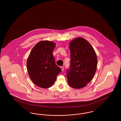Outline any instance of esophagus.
Here are the masks:
<instances>
[{"instance_id": "1", "label": "esophagus", "mask_w": 121, "mask_h": 121, "mask_svg": "<svg viewBox=\"0 0 121 121\" xmlns=\"http://www.w3.org/2000/svg\"><path fill=\"white\" fill-rule=\"evenodd\" d=\"M61 69H62V71H63V70H64V67H63V66H62V67H61Z\"/></svg>"}]
</instances>
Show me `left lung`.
Instances as JSON below:
<instances>
[{"instance_id": "1", "label": "left lung", "mask_w": 121, "mask_h": 121, "mask_svg": "<svg viewBox=\"0 0 121 121\" xmlns=\"http://www.w3.org/2000/svg\"><path fill=\"white\" fill-rule=\"evenodd\" d=\"M71 61L67 70L68 82L70 86L79 89L86 86L96 73L97 57L89 43L82 38H77L69 43Z\"/></svg>"}]
</instances>
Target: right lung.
Returning <instances> with one entry per match:
<instances>
[{
	"mask_svg": "<svg viewBox=\"0 0 121 121\" xmlns=\"http://www.w3.org/2000/svg\"><path fill=\"white\" fill-rule=\"evenodd\" d=\"M55 47V43L52 41H40L33 48L27 60V67L30 79L35 85L42 88L52 86L62 72L56 64L52 54Z\"/></svg>",
	"mask_w": 121,
	"mask_h": 121,
	"instance_id": "obj_1",
	"label": "right lung"
}]
</instances>
